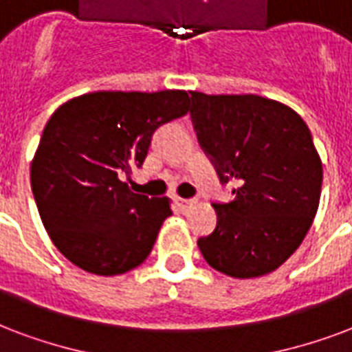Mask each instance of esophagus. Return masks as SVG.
<instances>
[{"label":"esophagus","instance_id":"34e87169","mask_svg":"<svg viewBox=\"0 0 352 352\" xmlns=\"http://www.w3.org/2000/svg\"><path fill=\"white\" fill-rule=\"evenodd\" d=\"M195 204H197V200H186V198H178V206L184 211H187L189 208H192Z\"/></svg>","mask_w":352,"mask_h":352}]
</instances>
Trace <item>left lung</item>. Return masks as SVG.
<instances>
[{"label": "left lung", "instance_id": "1", "mask_svg": "<svg viewBox=\"0 0 352 352\" xmlns=\"http://www.w3.org/2000/svg\"><path fill=\"white\" fill-rule=\"evenodd\" d=\"M198 142L234 200L211 204L217 228L198 239L213 269L232 278L273 273L298 248L319 208L323 163L298 113L256 94L191 92Z\"/></svg>", "mask_w": 352, "mask_h": 352}]
</instances>
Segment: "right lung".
Listing matches in <instances>:
<instances>
[{
  "instance_id": "1",
  "label": "right lung",
  "mask_w": 352,
  "mask_h": 352,
  "mask_svg": "<svg viewBox=\"0 0 352 352\" xmlns=\"http://www.w3.org/2000/svg\"><path fill=\"white\" fill-rule=\"evenodd\" d=\"M186 91H100L55 111L31 161L42 224L74 265L124 274L152 252L170 200L129 191L122 174L141 166L154 131L187 115Z\"/></svg>"
}]
</instances>
